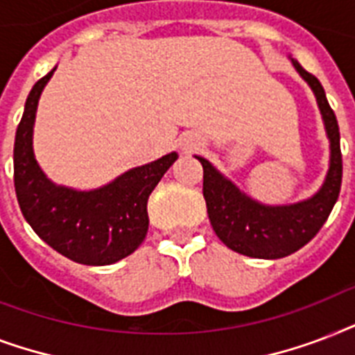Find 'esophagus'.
<instances>
[{"mask_svg":"<svg viewBox=\"0 0 355 355\" xmlns=\"http://www.w3.org/2000/svg\"><path fill=\"white\" fill-rule=\"evenodd\" d=\"M180 145H182V149L186 150V153H191V150H197L202 147V138H200L199 134L189 132L184 136L182 141H180Z\"/></svg>","mask_w":355,"mask_h":355,"instance_id":"esophagus-1","label":"esophagus"}]
</instances>
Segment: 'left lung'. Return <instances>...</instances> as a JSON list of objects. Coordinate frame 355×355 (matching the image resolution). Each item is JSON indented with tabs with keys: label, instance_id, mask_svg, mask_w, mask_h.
Wrapping results in <instances>:
<instances>
[{
	"label": "left lung",
	"instance_id": "left-lung-1",
	"mask_svg": "<svg viewBox=\"0 0 355 355\" xmlns=\"http://www.w3.org/2000/svg\"><path fill=\"white\" fill-rule=\"evenodd\" d=\"M293 66L309 85L324 119L330 139V167L324 184L313 197L286 206H265L239 191L210 162L197 156L205 169V195L208 217L217 237L228 248L250 258L276 259L289 256L317 236L337 202L343 180V156L339 125L319 79L293 60Z\"/></svg>",
	"mask_w": 355,
	"mask_h": 355
}]
</instances>
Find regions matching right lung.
Returning a JSON list of instances; mask_svg holds the SVG:
<instances>
[{
  "label": "right lung",
  "mask_w": 355,
  "mask_h": 355,
  "mask_svg": "<svg viewBox=\"0 0 355 355\" xmlns=\"http://www.w3.org/2000/svg\"><path fill=\"white\" fill-rule=\"evenodd\" d=\"M53 68L31 90L14 139V188L19 210L44 241L83 265H110L127 258L147 236V200L177 153L134 167L107 186L90 191L53 184L33 150L38 99Z\"/></svg>",
  "instance_id": "add662e5"
}]
</instances>
